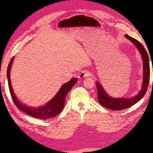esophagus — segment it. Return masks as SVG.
<instances>
[{
	"mask_svg": "<svg viewBox=\"0 0 153 153\" xmlns=\"http://www.w3.org/2000/svg\"><path fill=\"white\" fill-rule=\"evenodd\" d=\"M91 75V74L90 72L87 71H83L79 74V75H78V78H80V79H82V78H84L87 76H89Z\"/></svg>",
	"mask_w": 153,
	"mask_h": 153,
	"instance_id": "esophagus-1",
	"label": "esophagus"
}]
</instances>
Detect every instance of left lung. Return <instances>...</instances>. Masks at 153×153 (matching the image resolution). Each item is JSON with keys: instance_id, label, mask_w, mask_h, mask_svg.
<instances>
[{"instance_id": "obj_1", "label": "left lung", "mask_w": 153, "mask_h": 153, "mask_svg": "<svg viewBox=\"0 0 153 153\" xmlns=\"http://www.w3.org/2000/svg\"><path fill=\"white\" fill-rule=\"evenodd\" d=\"M125 37L135 45L138 50L141 53L143 65V76L142 87L139 93L135 97L130 98H114L109 96L104 91L103 88L100 85L99 82H97L96 87L98 90V102L103 106L104 107L113 110H124L131 107V106L138 102L146 93L148 86H149V78H150V66H149V59L147 51L143 47V46L136 39L132 38L127 34H125ZM153 71V68H152Z\"/></svg>"}]
</instances>
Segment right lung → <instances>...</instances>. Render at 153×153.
<instances>
[{
  "label": "right lung",
  "mask_w": 153,
  "mask_h": 153,
  "mask_svg": "<svg viewBox=\"0 0 153 153\" xmlns=\"http://www.w3.org/2000/svg\"><path fill=\"white\" fill-rule=\"evenodd\" d=\"M13 59L14 57L11 59V61L9 63L7 70V76L8 79L9 89H10L11 98L15 105L18 108L23 111V112H25L26 114L30 115V116L40 119H47L53 117L57 115L62 110L64 106V104H65L66 96L68 92L70 91L73 85L76 83L77 78H71V80H69L68 82L64 84L61 87V89L57 92L56 96L45 105L38 108H32L30 107V106H27L26 105L22 104L17 100L15 94H14L10 80V69Z\"/></svg>",
  "instance_id": "1"
}]
</instances>
